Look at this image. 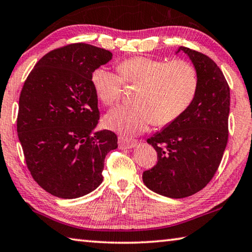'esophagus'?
I'll return each mask as SVG.
<instances>
[{"label":"esophagus","instance_id":"obj_1","mask_svg":"<svg viewBox=\"0 0 252 252\" xmlns=\"http://www.w3.org/2000/svg\"><path fill=\"white\" fill-rule=\"evenodd\" d=\"M136 145H137V142H136V140H129V139H126L124 137L118 138V146L121 149L134 148Z\"/></svg>","mask_w":252,"mask_h":252}]
</instances>
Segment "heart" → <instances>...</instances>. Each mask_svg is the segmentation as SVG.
Returning <instances> with one entry per match:
<instances>
[{
    "label": "heart",
    "mask_w": 252,
    "mask_h": 252,
    "mask_svg": "<svg viewBox=\"0 0 252 252\" xmlns=\"http://www.w3.org/2000/svg\"><path fill=\"white\" fill-rule=\"evenodd\" d=\"M113 70L99 67L93 72L91 83L101 104L113 106L122 94V83L136 85L133 105H123L106 115L108 129L123 136H135L146 130L152 123L165 126L186 112L195 98L198 75L185 61H165L133 57Z\"/></svg>",
    "instance_id": "1"
}]
</instances>
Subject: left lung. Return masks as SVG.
<instances>
[{
  "label": "left lung",
  "instance_id": "8db88e82",
  "mask_svg": "<svg viewBox=\"0 0 252 252\" xmlns=\"http://www.w3.org/2000/svg\"><path fill=\"white\" fill-rule=\"evenodd\" d=\"M180 51L195 66L196 96L182 116L147 139L158 161L143 173L147 188L169 198L191 196L213 179L227 146L230 109V90L217 64L188 47Z\"/></svg>",
  "mask_w": 252,
  "mask_h": 252
}]
</instances>
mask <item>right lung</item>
Instances as JSON below:
<instances>
[{
	"label": "right lung",
	"mask_w": 252,
	"mask_h": 252,
	"mask_svg": "<svg viewBox=\"0 0 252 252\" xmlns=\"http://www.w3.org/2000/svg\"><path fill=\"white\" fill-rule=\"evenodd\" d=\"M107 50L69 44L44 55L22 88L17 135L31 175L44 190L78 198L103 182L105 157L117 136L98 124V99L91 76L112 60Z\"/></svg>",
	"instance_id": "1"
}]
</instances>
